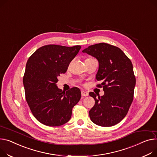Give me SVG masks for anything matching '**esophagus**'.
<instances>
[{
    "label": "esophagus",
    "instance_id": "obj_1",
    "mask_svg": "<svg viewBox=\"0 0 157 157\" xmlns=\"http://www.w3.org/2000/svg\"><path fill=\"white\" fill-rule=\"evenodd\" d=\"M81 96L82 97H87V96H88V93L86 91H81Z\"/></svg>",
    "mask_w": 157,
    "mask_h": 157
}]
</instances>
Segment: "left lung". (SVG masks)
<instances>
[{"mask_svg": "<svg viewBox=\"0 0 157 157\" xmlns=\"http://www.w3.org/2000/svg\"><path fill=\"white\" fill-rule=\"evenodd\" d=\"M83 53L96 58L98 70L96 79L101 81L104 95H89L95 101L89 112L91 121L100 126L110 127L126 116L133 100L136 78L130 59L118 47L100 43L89 46Z\"/></svg>", "mask_w": 157, "mask_h": 157, "instance_id": "obj_1", "label": "left lung"}]
</instances>
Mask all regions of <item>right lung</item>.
<instances>
[{
  "label": "right lung",
  "mask_w": 157,
  "mask_h": 157,
  "mask_svg": "<svg viewBox=\"0 0 157 157\" xmlns=\"http://www.w3.org/2000/svg\"><path fill=\"white\" fill-rule=\"evenodd\" d=\"M81 48L45 45L28 59L23 77L26 100L34 117L41 124L59 126L70 120L72 108L81 98V91L74 87L65 92L56 83Z\"/></svg>",
  "instance_id": "right-lung-1"
}]
</instances>
